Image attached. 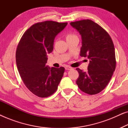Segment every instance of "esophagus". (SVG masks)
<instances>
[{"mask_svg": "<svg viewBox=\"0 0 128 128\" xmlns=\"http://www.w3.org/2000/svg\"><path fill=\"white\" fill-rule=\"evenodd\" d=\"M65 69L66 70H71V69H72V68L71 67H70V66H65Z\"/></svg>", "mask_w": 128, "mask_h": 128, "instance_id": "34e87169", "label": "esophagus"}]
</instances>
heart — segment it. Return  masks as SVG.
<instances>
[{
    "label": "heart",
    "mask_w": 128,
    "mask_h": 128,
    "mask_svg": "<svg viewBox=\"0 0 128 128\" xmlns=\"http://www.w3.org/2000/svg\"><path fill=\"white\" fill-rule=\"evenodd\" d=\"M73 36V35H72V34H68L67 36H66V38H70V37H71V36Z\"/></svg>",
    "instance_id": "obj_1"
}]
</instances>
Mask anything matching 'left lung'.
Masks as SVG:
<instances>
[{
  "label": "left lung",
  "instance_id": "8db88e82",
  "mask_svg": "<svg viewBox=\"0 0 128 128\" xmlns=\"http://www.w3.org/2000/svg\"><path fill=\"white\" fill-rule=\"evenodd\" d=\"M70 24L82 36L80 55L90 60L87 71L76 69L79 74L76 84L85 93H99L107 86L116 67L113 42L108 32L92 20H80Z\"/></svg>",
  "mask_w": 128,
  "mask_h": 128
}]
</instances>
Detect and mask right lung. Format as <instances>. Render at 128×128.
Segmentation results:
<instances>
[{
  "label": "right lung",
  "instance_id": "1",
  "mask_svg": "<svg viewBox=\"0 0 128 128\" xmlns=\"http://www.w3.org/2000/svg\"><path fill=\"white\" fill-rule=\"evenodd\" d=\"M67 24L53 21L35 24L24 33L17 46L16 59L19 74L27 88L39 97L53 94L64 76V67L50 68L46 64L55 36Z\"/></svg>",
  "mask_w": 128,
  "mask_h": 128
}]
</instances>
